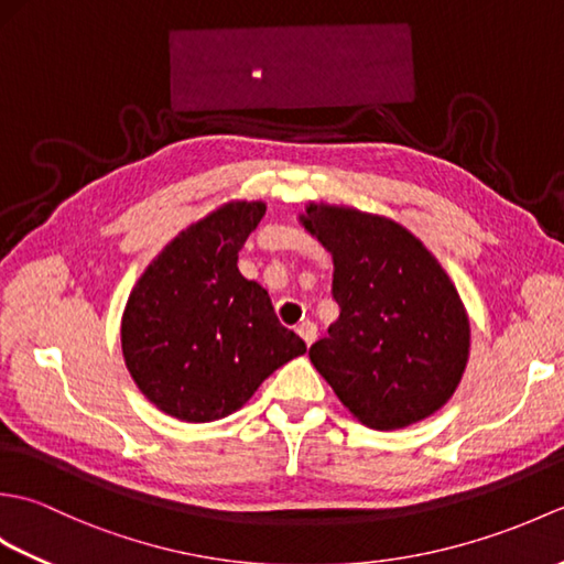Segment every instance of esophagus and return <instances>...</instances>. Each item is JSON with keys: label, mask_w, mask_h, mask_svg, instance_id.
I'll list each match as a JSON object with an SVG mask.
<instances>
[{"label": "esophagus", "mask_w": 564, "mask_h": 564, "mask_svg": "<svg viewBox=\"0 0 564 564\" xmlns=\"http://www.w3.org/2000/svg\"><path fill=\"white\" fill-rule=\"evenodd\" d=\"M295 332L297 334H301V337H303V341L310 346V344H313L315 339H317V325H315V322H310V319H305V322H301V325H297L295 327Z\"/></svg>", "instance_id": "1"}]
</instances>
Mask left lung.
<instances>
[{"mask_svg": "<svg viewBox=\"0 0 564 564\" xmlns=\"http://www.w3.org/2000/svg\"><path fill=\"white\" fill-rule=\"evenodd\" d=\"M334 261L339 319L310 361L358 422L392 431L438 412L470 354V322L436 257L400 223L310 203L301 215Z\"/></svg>", "mask_w": 564, "mask_h": 564, "instance_id": "left-lung-1", "label": "left lung"}]
</instances>
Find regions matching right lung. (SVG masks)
<instances>
[{
	"instance_id": "right-lung-1",
	"label": "right lung",
	"mask_w": 564,
	"mask_h": 564,
	"mask_svg": "<svg viewBox=\"0 0 564 564\" xmlns=\"http://www.w3.org/2000/svg\"><path fill=\"white\" fill-rule=\"evenodd\" d=\"M267 213L232 200L188 225L152 259L121 322L126 366L164 414L203 424L237 412L275 368L307 351L269 293L237 269Z\"/></svg>"
}]
</instances>
